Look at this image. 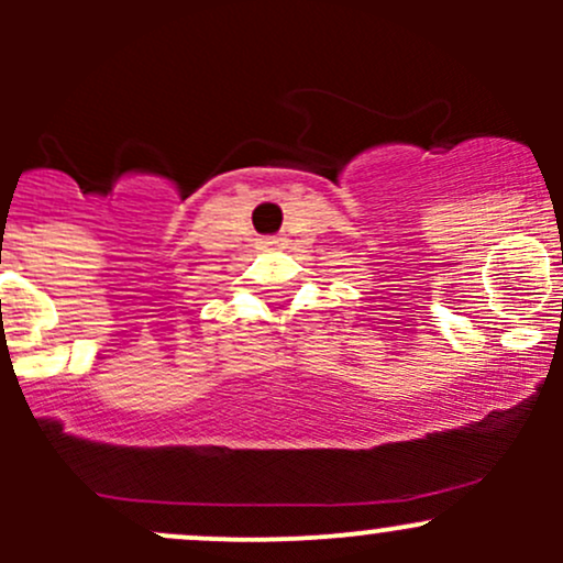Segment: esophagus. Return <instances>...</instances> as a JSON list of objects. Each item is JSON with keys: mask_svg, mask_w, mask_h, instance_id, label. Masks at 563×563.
Returning <instances> with one entry per match:
<instances>
[{"mask_svg": "<svg viewBox=\"0 0 563 563\" xmlns=\"http://www.w3.org/2000/svg\"><path fill=\"white\" fill-rule=\"evenodd\" d=\"M283 245H286L283 236H266V240H261V247L264 250H283Z\"/></svg>", "mask_w": 563, "mask_h": 563, "instance_id": "esophagus-1", "label": "esophagus"}]
</instances>
